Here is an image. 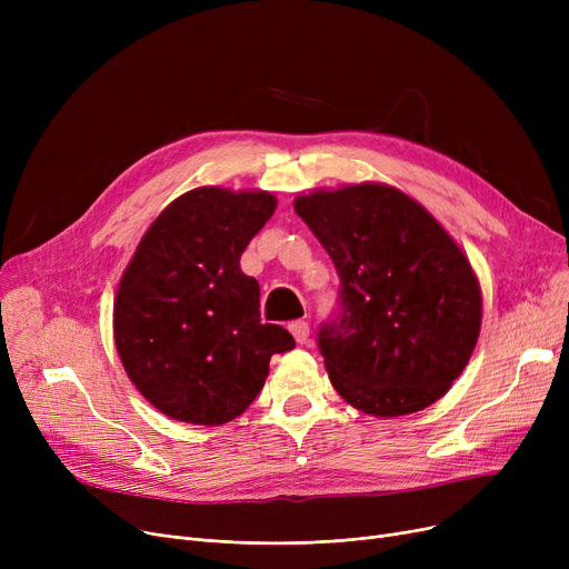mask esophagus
I'll use <instances>...</instances> for the list:
<instances>
[{"label":"esophagus","mask_w":569,"mask_h":569,"mask_svg":"<svg viewBox=\"0 0 569 569\" xmlns=\"http://www.w3.org/2000/svg\"><path fill=\"white\" fill-rule=\"evenodd\" d=\"M288 330H290V335L295 337L297 343H307L309 341V322L295 320V322L288 325Z\"/></svg>","instance_id":"34e87169"}]
</instances>
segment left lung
Wrapping results in <instances>:
<instances>
[{"instance_id":"8db88e82","label":"left lung","mask_w":569,"mask_h":569,"mask_svg":"<svg viewBox=\"0 0 569 569\" xmlns=\"http://www.w3.org/2000/svg\"><path fill=\"white\" fill-rule=\"evenodd\" d=\"M295 212L341 279V313L318 332L335 390L373 417L438 401L482 327L480 281L452 234L420 202L378 182L297 196Z\"/></svg>"}]
</instances>
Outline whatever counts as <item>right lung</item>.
<instances>
[{"label":"right lung","instance_id":"right-lung-1","mask_svg":"<svg viewBox=\"0 0 569 569\" xmlns=\"http://www.w3.org/2000/svg\"><path fill=\"white\" fill-rule=\"evenodd\" d=\"M274 209L267 191H187L147 228L124 269L114 346L136 390L170 420H234L262 390L272 355L295 348L281 325L260 322V286L239 267Z\"/></svg>","mask_w":569,"mask_h":569}]
</instances>
